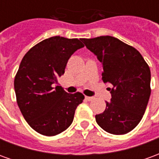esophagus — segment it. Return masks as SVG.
I'll use <instances>...</instances> for the list:
<instances>
[{"label": "esophagus", "instance_id": "obj_1", "mask_svg": "<svg viewBox=\"0 0 159 159\" xmlns=\"http://www.w3.org/2000/svg\"><path fill=\"white\" fill-rule=\"evenodd\" d=\"M85 99H86L88 101H91V100H93V97H89V96H86L85 97Z\"/></svg>", "mask_w": 159, "mask_h": 159}]
</instances>
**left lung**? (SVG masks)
I'll return each instance as SVG.
<instances>
[{
	"instance_id": "left-lung-1",
	"label": "left lung",
	"mask_w": 159,
	"mask_h": 159,
	"mask_svg": "<svg viewBox=\"0 0 159 159\" xmlns=\"http://www.w3.org/2000/svg\"><path fill=\"white\" fill-rule=\"evenodd\" d=\"M81 40L102 64L104 83L111 84V103L95 116L96 123L112 134L129 133L140 122L150 98L149 66L138 50L113 36Z\"/></svg>"
}]
</instances>
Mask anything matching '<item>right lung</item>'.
I'll return each mask as SVG.
<instances>
[{
    "label": "right lung",
    "instance_id": "right-lung-1",
    "mask_svg": "<svg viewBox=\"0 0 159 159\" xmlns=\"http://www.w3.org/2000/svg\"><path fill=\"white\" fill-rule=\"evenodd\" d=\"M82 40L52 36L32 47L20 63L14 78L16 100L21 113L37 133L53 136L71 124L82 93H66L58 84L68 60Z\"/></svg>",
    "mask_w": 159,
    "mask_h": 159
}]
</instances>
